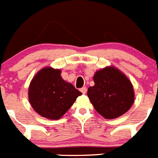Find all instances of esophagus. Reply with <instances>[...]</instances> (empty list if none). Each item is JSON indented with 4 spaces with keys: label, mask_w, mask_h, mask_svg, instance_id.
<instances>
[{
    "label": "esophagus",
    "mask_w": 158,
    "mask_h": 158,
    "mask_svg": "<svg viewBox=\"0 0 158 158\" xmlns=\"http://www.w3.org/2000/svg\"><path fill=\"white\" fill-rule=\"evenodd\" d=\"M87 88L86 87H82L81 89H80V91H81V92L83 94H86V93H87Z\"/></svg>",
    "instance_id": "obj_1"
}]
</instances>
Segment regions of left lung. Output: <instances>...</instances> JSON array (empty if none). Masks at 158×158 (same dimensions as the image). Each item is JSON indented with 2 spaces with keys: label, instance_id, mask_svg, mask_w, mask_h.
Returning a JSON list of instances; mask_svg holds the SVG:
<instances>
[{
  "label": "left lung",
  "instance_id": "1",
  "mask_svg": "<svg viewBox=\"0 0 158 158\" xmlns=\"http://www.w3.org/2000/svg\"><path fill=\"white\" fill-rule=\"evenodd\" d=\"M95 85L87 96L96 112L106 119H114L129 110L134 102L132 83L118 69L108 67L95 73Z\"/></svg>",
  "mask_w": 158,
  "mask_h": 158
}]
</instances>
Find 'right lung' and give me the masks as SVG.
<instances>
[{
  "label": "right lung",
  "mask_w": 158,
  "mask_h": 158,
  "mask_svg": "<svg viewBox=\"0 0 158 158\" xmlns=\"http://www.w3.org/2000/svg\"><path fill=\"white\" fill-rule=\"evenodd\" d=\"M82 93L61 77L60 70L46 67L37 73L29 87V100L35 112L59 120Z\"/></svg>",
  "instance_id": "1"
}]
</instances>
